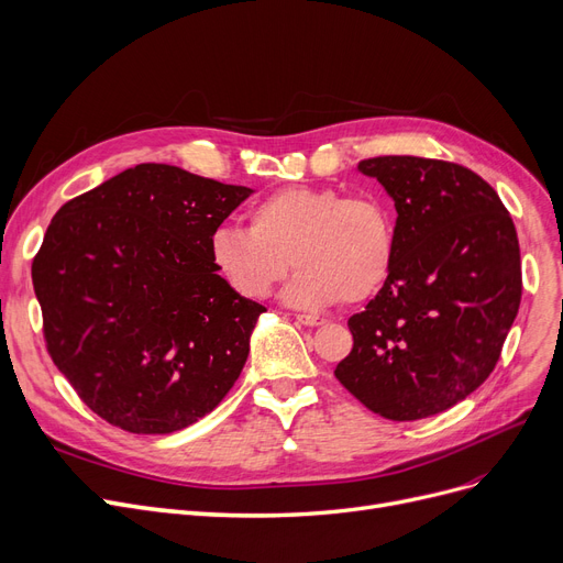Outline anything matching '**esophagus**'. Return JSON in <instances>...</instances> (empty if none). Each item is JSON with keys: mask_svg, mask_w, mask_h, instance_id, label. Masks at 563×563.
<instances>
[{"mask_svg": "<svg viewBox=\"0 0 563 563\" xmlns=\"http://www.w3.org/2000/svg\"><path fill=\"white\" fill-rule=\"evenodd\" d=\"M298 323H302L307 328H318V325H323L325 320L318 318V316H311V313H298Z\"/></svg>", "mask_w": 563, "mask_h": 563, "instance_id": "obj_1", "label": "esophagus"}]
</instances>
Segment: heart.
<instances>
[{"label": "heart", "mask_w": 563, "mask_h": 563, "mask_svg": "<svg viewBox=\"0 0 563 563\" xmlns=\"http://www.w3.org/2000/svg\"><path fill=\"white\" fill-rule=\"evenodd\" d=\"M394 224L371 197H343L332 187H284L250 210V229L222 224L210 235L218 275L250 300H263L292 265L288 305L328 309L376 296L394 263Z\"/></svg>", "instance_id": "heart-1"}]
</instances>
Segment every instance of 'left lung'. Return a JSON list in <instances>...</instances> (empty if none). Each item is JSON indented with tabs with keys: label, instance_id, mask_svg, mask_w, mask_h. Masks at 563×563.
I'll return each instance as SVG.
<instances>
[{
	"label": "left lung",
	"instance_id": "8db88e82",
	"mask_svg": "<svg viewBox=\"0 0 563 563\" xmlns=\"http://www.w3.org/2000/svg\"><path fill=\"white\" fill-rule=\"evenodd\" d=\"M398 212L391 273L351 316L336 380L376 415L415 421L461 404L490 376L518 316V233L472 169L415 155L362 159Z\"/></svg>",
	"mask_w": 563,
	"mask_h": 563
}]
</instances>
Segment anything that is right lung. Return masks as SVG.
Segmentation results:
<instances>
[{
    "label": "right lung",
    "mask_w": 563,
    "mask_h": 563,
    "mask_svg": "<svg viewBox=\"0 0 563 563\" xmlns=\"http://www.w3.org/2000/svg\"><path fill=\"white\" fill-rule=\"evenodd\" d=\"M252 192L144 163L52 218L32 265L47 351L104 421L167 435L238 380L265 307L238 296L208 247Z\"/></svg>",
    "instance_id": "right-lung-1"
}]
</instances>
